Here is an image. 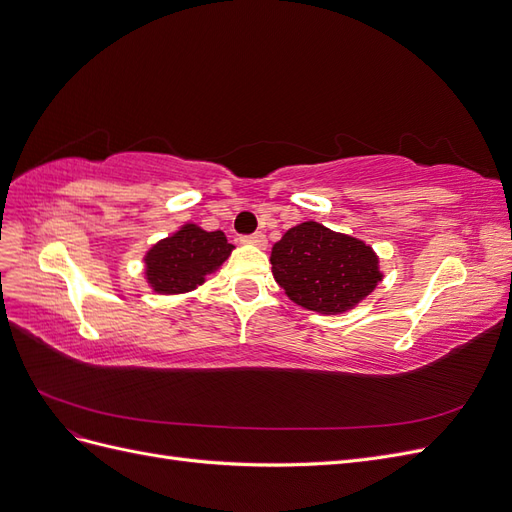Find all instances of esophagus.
Wrapping results in <instances>:
<instances>
[{"label":"esophagus","instance_id":"1","mask_svg":"<svg viewBox=\"0 0 512 512\" xmlns=\"http://www.w3.org/2000/svg\"><path fill=\"white\" fill-rule=\"evenodd\" d=\"M243 243L247 245H256V247H267V237L262 235V232H254V235H247V237H241Z\"/></svg>","mask_w":512,"mask_h":512}]
</instances>
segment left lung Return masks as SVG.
<instances>
[{"mask_svg": "<svg viewBox=\"0 0 512 512\" xmlns=\"http://www.w3.org/2000/svg\"><path fill=\"white\" fill-rule=\"evenodd\" d=\"M271 265L290 301L327 316L350 312L384 277L365 241L314 220L284 232L271 250Z\"/></svg>", "mask_w": 512, "mask_h": 512, "instance_id": "left-lung-1", "label": "left lung"}]
</instances>
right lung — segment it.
Instances as JSON below:
<instances>
[{"instance_id":"add662e5","label":"right lung","mask_w":512,"mask_h":512,"mask_svg":"<svg viewBox=\"0 0 512 512\" xmlns=\"http://www.w3.org/2000/svg\"><path fill=\"white\" fill-rule=\"evenodd\" d=\"M235 245L222 230H205L194 222L183 224L173 235L151 245L145 262V280L158 294H183L205 284L207 275L218 271Z\"/></svg>"}]
</instances>
